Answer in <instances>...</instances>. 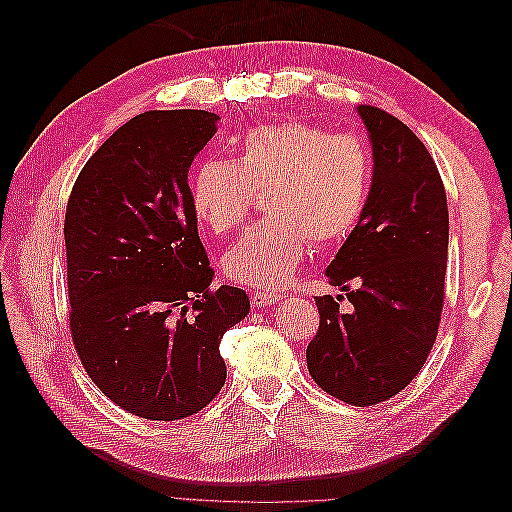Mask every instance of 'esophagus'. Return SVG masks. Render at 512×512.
<instances>
[{
	"instance_id": "34e87169",
	"label": "esophagus",
	"mask_w": 512,
	"mask_h": 512,
	"mask_svg": "<svg viewBox=\"0 0 512 512\" xmlns=\"http://www.w3.org/2000/svg\"><path fill=\"white\" fill-rule=\"evenodd\" d=\"M282 299V294H277V292H262V290H256L254 294H252V305L254 307H269V305H273V303H277Z\"/></svg>"
}]
</instances>
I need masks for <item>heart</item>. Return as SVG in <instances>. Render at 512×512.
Segmentation results:
<instances>
[{
    "label": "heart",
    "mask_w": 512,
    "mask_h": 512,
    "mask_svg": "<svg viewBox=\"0 0 512 512\" xmlns=\"http://www.w3.org/2000/svg\"><path fill=\"white\" fill-rule=\"evenodd\" d=\"M374 175L359 136L331 134L316 123H262L241 138L228 162L196 166L190 198L196 218L215 235L237 228L265 192L267 213L224 254L230 282L275 288L299 265L307 243H342L359 224Z\"/></svg>",
    "instance_id": "heart-1"
}]
</instances>
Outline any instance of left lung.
I'll return each mask as SVG.
<instances>
[{"mask_svg":"<svg viewBox=\"0 0 512 512\" xmlns=\"http://www.w3.org/2000/svg\"><path fill=\"white\" fill-rule=\"evenodd\" d=\"M359 115L374 147V179L359 224L327 269L352 309L339 312L342 294L316 297L320 327L305 356L322 391L367 408L406 389L436 344L448 207L421 138L378 106L361 104Z\"/></svg>","mask_w":512,"mask_h":512,"instance_id":"left-lung-1","label":"left lung"}]
</instances>
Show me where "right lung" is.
<instances>
[{
	"mask_svg": "<svg viewBox=\"0 0 512 512\" xmlns=\"http://www.w3.org/2000/svg\"><path fill=\"white\" fill-rule=\"evenodd\" d=\"M218 115L147 111L87 160L66 207L68 320L98 389L149 421H181L226 382L222 335L250 312L213 269L188 173Z\"/></svg>",
	"mask_w": 512,
	"mask_h": 512,
	"instance_id": "right-lung-1",
	"label": "right lung"
}]
</instances>
